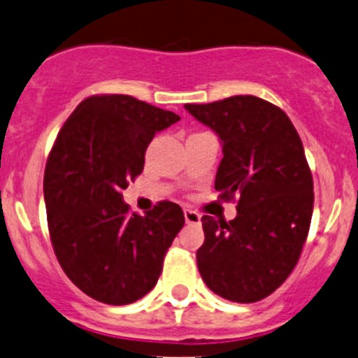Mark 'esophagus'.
Returning <instances> with one entry per match:
<instances>
[{"label": "esophagus", "mask_w": 358, "mask_h": 358, "mask_svg": "<svg viewBox=\"0 0 358 358\" xmlns=\"http://www.w3.org/2000/svg\"><path fill=\"white\" fill-rule=\"evenodd\" d=\"M183 217H185L187 224L199 225L201 224V215L194 210H183Z\"/></svg>", "instance_id": "34e87169"}]
</instances>
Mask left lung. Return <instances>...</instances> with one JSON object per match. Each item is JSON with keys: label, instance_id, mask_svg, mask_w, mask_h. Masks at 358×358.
<instances>
[{"label": "left lung", "instance_id": "8db88e82", "mask_svg": "<svg viewBox=\"0 0 358 358\" xmlns=\"http://www.w3.org/2000/svg\"><path fill=\"white\" fill-rule=\"evenodd\" d=\"M185 110L222 140L215 189L238 201L234 220L201 218V278L224 299L257 303L289 278L310 231L315 194L303 141L282 108L255 96Z\"/></svg>", "mask_w": 358, "mask_h": 358}]
</instances>
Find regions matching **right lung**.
Returning <instances> with one entry per match:
<instances>
[{
  "mask_svg": "<svg viewBox=\"0 0 358 358\" xmlns=\"http://www.w3.org/2000/svg\"><path fill=\"white\" fill-rule=\"evenodd\" d=\"M178 120L133 96L96 94L76 106L52 145L43 196L54 253L66 276L99 303L122 306L147 296L185 224L171 201L145 217L122 201L155 133Z\"/></svg>",
  "mask_w": 358,
  "mask_h": 358,
  "instance_id": "obj_1",
  "label": "right lung"
}]
</instances>
